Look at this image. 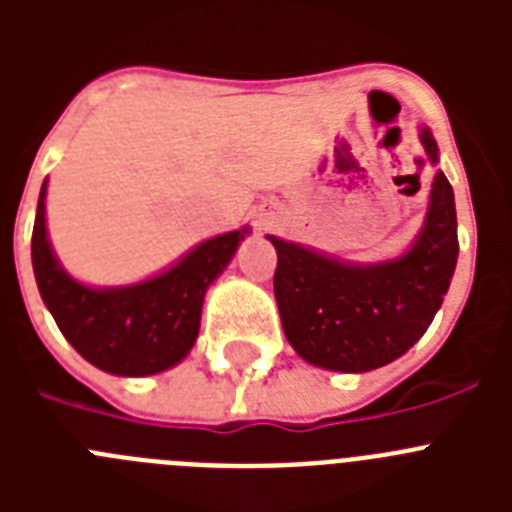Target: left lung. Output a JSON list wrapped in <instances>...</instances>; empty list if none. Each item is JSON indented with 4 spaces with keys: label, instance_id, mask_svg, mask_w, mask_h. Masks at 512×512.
<instances>
[{
    "label": "left lung",
    "instance_id": "obj_1",
    "mask_svg": "<svg viewBox=\"0 0 512 512\" xmlns=\"http://www.w3.org/2000/svg\"><path fill=\"white\" fill-rule=\"evenodd\" d=\"M431 166L438 146L420 125ZM277 248V297L289 346L328 372L364 374L408 354L449 292L459 256L454 189L436 169L423 225L395 259L356 264L266 235Z\"/></svg>",
    "mask_w": 512,
    "mask_h": 512
}]
</instances>
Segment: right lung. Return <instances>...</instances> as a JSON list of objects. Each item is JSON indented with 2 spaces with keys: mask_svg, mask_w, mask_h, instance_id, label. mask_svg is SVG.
<instances>
[{
  "mask_svg": "<svg viewBox=\"0 0 512 512\" xmlns=\"http://www.w3.org/2000/svg\"><path fill=\"white\" fill-rule=\"evenodd\" d=\"M45 192L48 179L35 212L33 271L40 297L66 341L89 364L115 377H151L187 359L200 336L207 289L251 228L207 238L143 282L94 287L71 277L58 261L45 225Z\"/></svg>",
  "mask_w": 512,
  "mask_h": 512,
  "instance_id": "obj_1",
  "label": "right lung"
}]
</instances>
